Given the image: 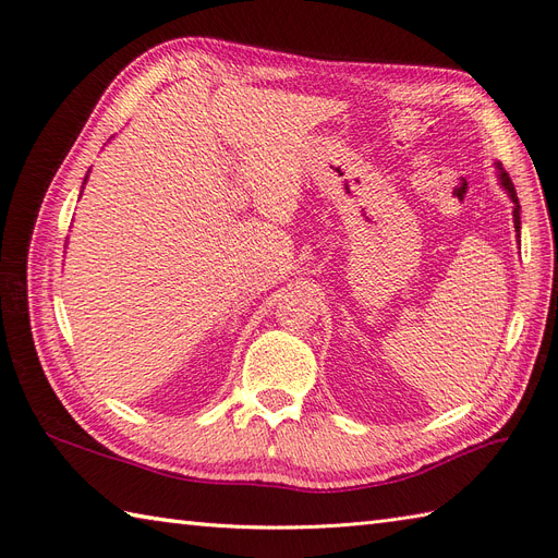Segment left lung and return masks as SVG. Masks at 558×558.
Masks as SVG:
<instances>
[{
	"instance_id": "obj_1",
	"label": "left lung",
	"mask_w": 558,
	"mask_h": 558,
	"mask_svg": "<svg viewBox=\"0 0 558 558\" xmlns=\"http://www.w3.org/2000/svg\"><path fill=\"white\" fill-rule=\"evenodd\" d=\"M496 167H498V170H500V185H502V189H505V191H508L510 199L514 202V211H512V216H514V230L519 232V230H521V216H519L521 207H519V197H517V191H514V183H512L510 174L502 170V165H500V162H498Z\"/></svg>"
}]
</instances>
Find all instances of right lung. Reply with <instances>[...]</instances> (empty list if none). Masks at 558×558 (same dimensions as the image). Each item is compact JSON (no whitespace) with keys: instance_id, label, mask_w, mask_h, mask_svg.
<instances>
[{"instance_id":"right-lung-1","label":"right lung","mask_w":558,"mask_h":558,"mask_svg":"<svg viewBox=\"0 0 558 558\" xmlns=\"http://www.w3.org/2000/svg\"><path fill=\"white\" fill-rule=\"evenodd\" d=\"M86 179H88V177H86Z\"/></svg>"}]
</instances>
